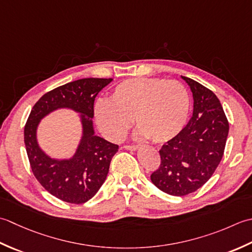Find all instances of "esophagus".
I'll return each mask as SVG.
<instances>
[{
  "instance_id": "1",
  "label": "esophagus",
  "mask_w": 252,
  "mask_h": 252,
  "mask_svg": "<svg viewBox=\"0 0 252 252\" xmlns=\"http://www.w3.org/2000/svg\"><path fill=\"white\" fill-rule=\"evenodd\" d=\"M124 149H126V150H137L138 146H136V145H125Z\"/></svg>"
}]
</instances>
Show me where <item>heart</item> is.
<instances>
[{
	"label": "heart",
	"instance_id": "heart-1",
	"mask_svg": "<svg viewBox=\"0 0 252 252\" xmlns=\"http://www.w3.org/2000/svg\"><path fill=\"white\" fill-rule=\"evenodd\" d=\"M189 111L190 97L179 81L132 78L117 85L110 101H97L95 119L101 131L110 140H121L133 119L140 136L162 143L182 131Z\"/></svg>",
	"mask_w": 252,
	"mask_h": 252
}]
</instances>
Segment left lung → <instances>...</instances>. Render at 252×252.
<instances>
[{
  "mask_svg": "<svg viewBox=\"0 0 252 252\" xmlns=\"http://www.w3.org/2000/svg\"><path fill=\"white\" fill-rule=\"evenodd\" d=\"M183 79L192 92L193 114L182 131L162 146L161 163L151 174L152 183L172 196H186L209 181L222 160L229 129L218 96L196 80Z\"/></svg>",
  "mask_w": 252,
  "mask_h": 252,
  "instance_id": "1",
  "label": "left lung"
}]
</instances>
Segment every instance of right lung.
Returning <instances> with one entry per match:
<instances>
[{
	"label": "right lung",
	"instance_id": "right-lung-1",
	"mask_svg": "<svg viewBox=\"0 0 252 252\" xmlns=\"http://www.w3.org/2000/svg\"><path fill=\"white\" fill-rule=\"evenodd\" d=\"M112 78H84L60 86L43 94L30 112L24 139L30 167L45 190L65 202L88 201L105 182L112 158L119 146L94 135L92 117L96 94ZM60 107H69L82 114L84 135L75 156L69 160H53L44 155L35 139L39 120Z\"/></svg>",
	"mask_w": 252,
	"mask_h": 252
}]
</instances>
